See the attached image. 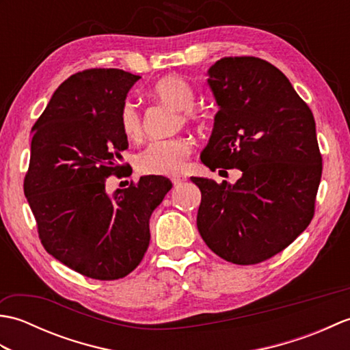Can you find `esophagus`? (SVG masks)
<instances>
[{
  "instance_id": "34e87169",
  "label": "esophagus",
  "mask_w": 350,
  "mask_h": 350,
  "mask_svg": "<svg viewBox=\"0 0 350 350\" xmlns=\"http://www.w3.org/2000/svg\"><path fill=\"white\" fill-rule=\"evenodd\" d=\"M187 180H188V177L185 176V174H174V176H171V182H173L174 187H179V185L185 183Z\"/></svg>"
}]
</instances>
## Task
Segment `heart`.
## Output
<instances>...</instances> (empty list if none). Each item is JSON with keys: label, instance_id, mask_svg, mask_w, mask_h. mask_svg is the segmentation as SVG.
I'll return each instance as SVG.
<instances>
[{"label": "heart", "instance_id": "1", "mask_svg": "<svg viewBox=\"0 0 350 350\" xmlns=\"http://www.w3.org/2000/svg\"><path fill=\"white\" fill-rule=\"evenodd\" d=\"M152 96L165 105L180 111L183 123H196L202 120L197 111L192 108L196 103V92L187 79L180 75H167L152 87ZM120 129L123 135L137 141L143 135V124L137 109L129 103L120 111ZM192 153V146L185 138H170L152 141L135 158V167L141 174L170 176L179 173L187 165Z\"/></svg>", "mask_w": 350, "mask_h": 350}]
</instances>
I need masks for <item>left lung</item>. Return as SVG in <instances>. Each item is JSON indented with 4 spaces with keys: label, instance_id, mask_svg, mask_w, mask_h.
<instances>
[{
    "label": "left lung",
    "instance_id": "obj_1",
    "mask_svg": "<svg viewBox=\"0 0 350 350\" xmlns=\"http://www.w3.org/2000/svg\"><path fill=\"white\" fill-rule=\"evenodd\" d=\"M207 83L219 111L202 161L242 177L234 185L191 177L202 191L197 227L221 258L256 265L286 250L314 217L322 177L314 117L262 58H221Z\"/></svg>",
    "mask_w": 350,
    "mask_h": 350
}]
</instances>
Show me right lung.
Returning a JSON list of instances; mask_svg holds the SVG:
<instances>
[{"label": "right lung", "instance_id": "obj_1", "mask_svg": "<svg viewBox=\"0 0 350 350\" xmlns=\"http://www.w3.org/2000/svg\"><path fill=\"white\" fill-rule=\"evenodd\" d=\"M138 75L85 69L57 88L33 126L24 194L43 248L70 269L102 281L123 278L141 263L150 242L148 219L170 179L139 177L113 197L111 176L123 177L128 138L120 111Z\"/></svg>", "mask_w": 350, "mask_h": 350}]
</instances>
